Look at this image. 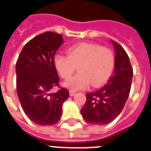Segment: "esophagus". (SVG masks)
<instances>
[{
  "instance_id": "1",
  "label": "esophagus",
  "mask_w": 151,
  "mask_h": 151,
  "mask_svg": "<svg viewBox=\"0 0 151 151\" xmlns=\"http://www.w3.org/2000/svg\"><path fill=\"white\" fill-rule=\"evenodd\" d=\"M75 94H76V92H74V91H71V90L69 91V95L71 96H73Z\"/></svg>"
}]
</instances>
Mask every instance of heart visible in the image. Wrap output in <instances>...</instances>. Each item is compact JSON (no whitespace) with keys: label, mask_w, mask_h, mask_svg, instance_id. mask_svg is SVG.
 I'll return each mask as SVG.
<instances>
[{"label":"heart","mask_w":151,"mask_h":151,"mask_svg":"<svg viewBox=\"0 0 151 151\" xmlns=\"http://www.w3.org/2000/svg\"><path fill=\"white\" fill-rule=\"evenodd\" d=\"M68 55L60 53L54 57L56 70L63 79H69L77 67L79 73L68 80L64 86L71 91L87 88L104 83L113 73L115 58L109 49L92 43H80L70 47Z\"/></svg>","instance_id":"1"}]
</instances>
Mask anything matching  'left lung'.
Listing matches in <instances>:
<instances>
[{"label": "left lung", "instance_id": "obj_1", "mask_svg": "<svg viewBox=\"0 0 151 151\" xmlns=\"http://www.w3.org/2000/svg\"><path fill=\"white\" fill-rule=\"evenodd\" d=\"M115 49V67L108 83L94 92L87 93L81 109L83 118L89 124L106 125L122 113L129 95L133 68L127 53L119 44L111 40Z\"/></svg>", "mask_w": 151, "mask_h": 151}]
</instances>
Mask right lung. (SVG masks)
I'll use <instances>...</instances> for the list:
<instances>
[{"label": "right lung", "instance_id": "add662e5", "mask_svg": "<svg viewBox=\"0 0 151 151\" xmlns=\"http://www.w3.org/2000/svg\"><path fill=\"white\" fill-rule=\"evenodd\" d=\"M63 42V36L48 31L29 41L24 46L16 63L17 92L24 113L40 125H51L59 122L62 105L69 96L68 89L59 87L54 57Z\"/></svg>", "mask_w": 151, "mask_h": 151}]
</instances>
